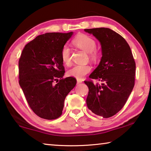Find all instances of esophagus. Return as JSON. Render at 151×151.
<instances>
[{
	"instance_id": "1",
	"label": "esophagus",
	"mask_w": 151,
	"mask_h": 151,
	"mask_svg": "<svg viewBox=\"0 0 151 151\" xmlns=\"http://www.w3.org/2000/svg\"><path fill=\"white\" fill-rule=\"evenodd\" d=\"M82 82H83V81L79 80V79L77 80V84H80V83H81Z\"/></svg>"
}]
</instances>
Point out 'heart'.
<instances>
[{"label": "heart", "instance_id": "1", "mask_svg": "<svg viewBox=\"0 0 151 151\" xmlns=\"http://www.w3.org/2000/svg\"><path fill=\"white\" fill-rule=\"evenodd\" d=\"M73 44L78 48L87 52L88 56L93 61H96L101 56V52L96 47V42L93 37L85 34H79L73 40ZM60 56L62 61L66 65H70L71 63L70 50L68 45H64L61 50ZM91 70V67L88 64H78L74 66L68 71V75L77 79H82Z\"/></svg>", "mask_w": 151, "mask_h": 151}]
</instances>
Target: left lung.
<instances>
[{
  "mask_svg": "<svg viewBox=\"0 0 151 151\" xmlns=\"http://www.w3.org/2000/svg\"><path fill=\"white\" fill-rule=\"evenodd\" d=\"M85 31L99 40L102 50L99 64L85 81L88 87L86 102L93 113L108 118L122 109L133 89L135 60L127 42L118 33L105 27Z\"/></svg>",
  "mask_w": 151,
  "mask_h": 151,
  "instance_id": "8db88e82",
  "label": "left lung"
}]
</instances>
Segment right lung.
Segmentation results:
<instances>
[{"instance_id":"right-lung-1","label":"right lung","mask_w":151,"mask_h":151,"mask_svg":"<svg viewBox=\"0 0 151 151\" xmlns=\"http://www.w3.org/2000/svg\"><path fill=\"white\" fill-rule=\"evenodd\" d=\"M73 32L46 33L25 45L19 60V83L32 111L43 119L63 113L64 99L75 87V78H65L60 53Z\"/></svg>"}]
</instances>
